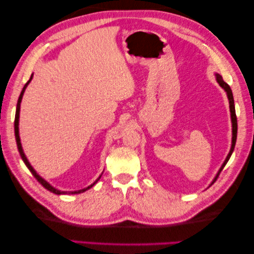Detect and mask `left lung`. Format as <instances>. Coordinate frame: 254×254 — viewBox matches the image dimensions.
I'll return each instance as SVG.
<instances>
[{
  "label": "left lung",
  "mask_w": 254,
  "mask_h": 254,
  "mask_svg": "<svg viewBox=\"0 0 254 254\" xmlns=\"http://www.w3.org/2000/svg\"><path fill=\"white\" fill-rule=\"evenodd\" d=\"M216 75V80L217 83L219 84L220 87H222L225 91L226 94H227V97H228V100H229V109H230V117H231V123H233V139H231V147H230V150H229V154L227 155V157H226L224 164L222 165V167H220L219 171L217 172L216 177H215V179L213 180L212 183H214L215 181H216V179L218 178V175L220 174V171L223 170L224 167L226 166V164H227V161L229 160L231 154H233L234 149H235V145H236V141H237V130H238V126H237V117H236V110H235V102H234V96H233V91H231L229 85L227 83L224 82L223 77L220 76L219 74H215Z\"/></svg>",
  "instance_id": "1"
}]
</instances>
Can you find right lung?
<instances>
[{
	"instance_id": "obj_1",
	"label": "right lung",
	"mask_w": 254,
	"mask_h": 254,
	"mask_svg": "<svg viewBox=\"0 0 254 254\" xmlns=\"http://www.w3.org/2000/svg\"><path fill=\"white\" fill-rule=\"evenodd\" d=\"M32 79V74H31V76H30V78H29V80L28 82H27L26 84H25V86H24V88H23V90H21V93H20V95H19V98H18V101H17V107H16V113H15V122H14V130H15V138H16V144H17V148H18V152H19V154H20V157H21V159H23V161L25 163V165L27 166V168H28L29 170H30V172L32 174V176H34L36 179L38 180V182L40 183L41 186H44L48 191H50V192H52V193H55V194H58V195H60V194H78V193H83V192H85V191H87V190H89V189L91 188V187H94L97 182H98V180L100 179V177L101 176H99V178L98 179H97L93 185H90V186H88L87 188H84V189H82V190H78V191H60V190H58V189H56V188H53L49 182H47L44 178H41L39 175L37 174L36 172V170L32 168V166L29 164V161H28V159H27V157H26V155L24 154V150H23V147H21V143H20V138H19V130H18V123H19V111H20V102H21V99H23V95H24V93H25V89H26V87H27V85H28L29 83H30V80Z\"/></svg>"
}]
</instances>
